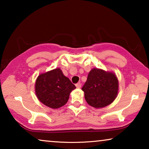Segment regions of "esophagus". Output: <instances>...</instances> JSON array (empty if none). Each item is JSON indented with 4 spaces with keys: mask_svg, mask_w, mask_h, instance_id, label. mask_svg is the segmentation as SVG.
<instances>
[{
    "mask_svg": "<svg viewBox=\"0 0 149 149\" xmlns=\"http://www.w3.org/2000/svg\"><path fill=\"white\" fill-rule=\"evenodd\" d=\"M76 87H77V88H81V84L80 83H77V84H76Z\"/></svg>",
    "mask_w": 149,
    "mask_h": 149,
    "instance_id": "obj_1",
    "label": "esophagus"
}]
</instances>
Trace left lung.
Returning <instances> with one entry per match:
<instances>
[{"label": "left lung", "instance_id": "8db88e82", "mask_svg": "<svg viewBox=\"0 0 149 149\" xmlns=\"http://www.w3.org/2000/svg\"><path fill=\"white\" fill-rule=\"evenodd\" d=\"M119 82L114 73L93 68L89 72L82 87L89 105L102 108L109 105L117 97Z\"/></svg>", "mask_w": 149, "mask_h": 149}]
</instances>
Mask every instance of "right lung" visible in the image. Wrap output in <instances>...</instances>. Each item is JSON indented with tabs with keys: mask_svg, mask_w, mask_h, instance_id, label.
I'll return each mask as SVG.
<instances>
[{
	"mask_svg": "<svg viewBox=\"0 0 149 149\" xmlns=\"http://www.w3.org/2000/svg\"><path fill=\"white\" fill-rule=\"evenodd\" d=\"M75 88V85L60 68L40 74L35 84L38 99L52 109L64 106L68 102L70 92Z\"/></svg>",
	"mask_w": 149,
	"mask_h": 149,
	"instance_id": "obj_1",
	"label": "right lung"
}]
</instances>
